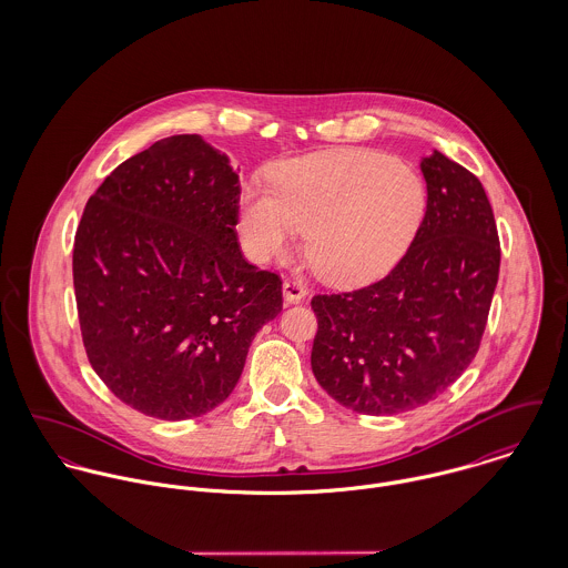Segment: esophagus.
<instances>
[{
    "label": "esophagus",
    "mask_w": 568,
    "mask_h": 568,
    "mask_svg": "<svg viewBox=\"0 0 568 568\" xmlns=\"http://www.w3.org/2000/svg\"><path fill=\"white\" fill-rule=\"evenodd\" d=\"M282 293H284L286 304H300L306 297V286L297 280H284Z\"/></svg>",
    "instance_id": "esophagus-1"
}]
</instances>
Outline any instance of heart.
Wrapping results in <instances>:
<instances>
[{
  "mask_svg": "<svg viewBox=\"0 0 568 568\" xmlns=\"http://www.w3.org/2000/svg\"><path fill=\"white\" fill-rule=\"evenodd\" d=\"M426 214L422 176L389 155L341 149L277 163L271 190L244 185L241 234L257 262L286 257L302 227L308 260L334 284L394 268Z\"/></svg>",
  "mask_w": 568,
  "mask_h": 568,
  "instance_id": "heart-1",
  "label": "heart"
}]
</instances>
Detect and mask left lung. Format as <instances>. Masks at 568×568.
<instances>
[{
  "label": "left lung",
  "instance_id": "obj_1",
  "mask_svg": "<svg viewBox=\"0 0 568 568\" xmlns=\"http://www.w3.org/2000/svg\"><path fill=\"white\" fill-rule=\"evenodd\" d=\"M426 214L394 271L315 295L311 365L338 405L396 415L444 394L481 345L500 246L481 181L439 151L424 158Z\"/></svg>",
  "mask_w": 568,
  "mask_h": 568
}]
</instances>
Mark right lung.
Returning a JSON list of instances; mask_svg holds the SVG:
<instances>
[{"mask_svg":"<svg viewBox=\"0 0 568 568\" xmlns=\"http://www.w3.org/2000/svg\"><path fill=\"white\" fill-rule=\"evenodd\" d=\"M241 185L201 135H172L120 163L87 201L74 291L100 381L158 419L230 398L248 345L282 311V280L244 260Z\"/></svg>","mask_w":568,"mask_h":568,"instance_id":"add662e5","label":"right lung"}]
</instances>
